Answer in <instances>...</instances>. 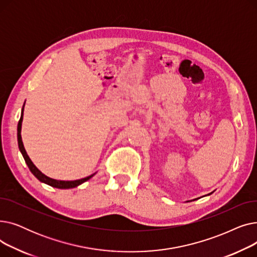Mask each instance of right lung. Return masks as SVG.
Instances as JSON below:
<instances>
[{"mask_svg": "<svg viewBox=\"0 0 257 257\" xmlns=\"http://www.w3.org/2000/svg\"><path fill=\"white\" fill-rule=\"evenodd\" d=\"M24 106H25V103L23 105V108H22V114H21V118L19 120V124H18V144H19V148H20V151L26 161L27 166H28L29 170L31 171V173L34 175V176L43 183H46L50 186H53V187H56V188H61V190H66V188H74L80 184L84 183L85 181L89 180L92 176H94L96 175V173L90 175V176H87L85 178H82V179H78V180H69V181H64V180H56V179H53V178H50L48 177L47 175H45L44 173L40 172L36 167L35 165L32 163V160L30 159V157L28 156V154H27L26 150H25V147H24V144H23V141H22V136H21V132H22V123H23V116H24Z\"/></svg>", "mask_w": 257, "mask_h": 257, "instance_id": "add662e5", "label": "right lung"}]
</instances>
